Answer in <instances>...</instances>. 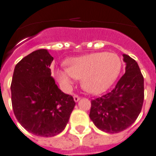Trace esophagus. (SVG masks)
Segmentation results:
<instances>
[{
	"mask_svg": "<svg viewBox=\"0 0 156 156\" xmlns=\"http://www.w3.org/2000/svg\"><path fill=\"white\" fill-rule=\"evenodd\" d=\"M73 98H74V101H75V102H78V101L80 99V97L78 96L77 94H74V95H73Z\"/></svg>",
	"mask_w": 156,
	"mask_h": 156,
	"instance_id": "34e87169",
	"label": "esophagus"
}]
</instances>
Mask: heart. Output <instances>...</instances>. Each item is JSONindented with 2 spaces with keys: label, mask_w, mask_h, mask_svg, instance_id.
Here are the masks:
<instances>
[{
  "label": "heart",
  "mask_w": 156,
  "mask_h": 156,
  "mask_svg": "<svg viewBox=\"0 0 156 156\" xmlns=\"http://www.w3.org/2000/svg\"><path fill=\"white\" fill-rule=\"evenodd\" d=\"M66 69H58L54 77L65 90H69L73 79H80L85 91L98 94L106 91L115 82L122 69V62L117 54L106 52L69 58Z\"/></svg>",
  "instance_id": "b5f03b06"
}]
</instances>
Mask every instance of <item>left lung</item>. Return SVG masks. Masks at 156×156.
<instances>
[{
	"instance_id": "left-lung-1",
	"label": "left lung",
	"mask_w": 156,
	"mask_h": 156,
	"mask_svg": "<svg viewBox=\"0 0 156 156\" xmlns=\"http://www.w3.org/2000/svg\"><path fill=\"white\" fill-rule=\"evenodd\" d=\"M126 73L110 92L91 100L89 117L98 129L118 133L135 122L144 97V77L137 62L123 54Z\"/></svg>"
}]
</instances>
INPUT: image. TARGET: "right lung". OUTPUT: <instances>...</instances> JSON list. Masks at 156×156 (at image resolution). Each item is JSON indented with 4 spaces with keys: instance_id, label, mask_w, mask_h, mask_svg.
Segmentation results:
<instances>
[{
    "instance_id": "add662e5",
    "label": "right lung",
    "mask_w": 156,
    "mask_h": 156,
    "mask_svg": "<svg viewBox=\"0 0 156 156\" xmlns=\"http://www.w3.org/2000/svg\"><path fill=\"white\" fill-rule=\"evenodd\" d=\"M53 60L47 50L32 52L16 65L11 83L15 116L27 131L43 137L65 129L76 105L51 76Z\"/></svg>"
}]
</instances>
